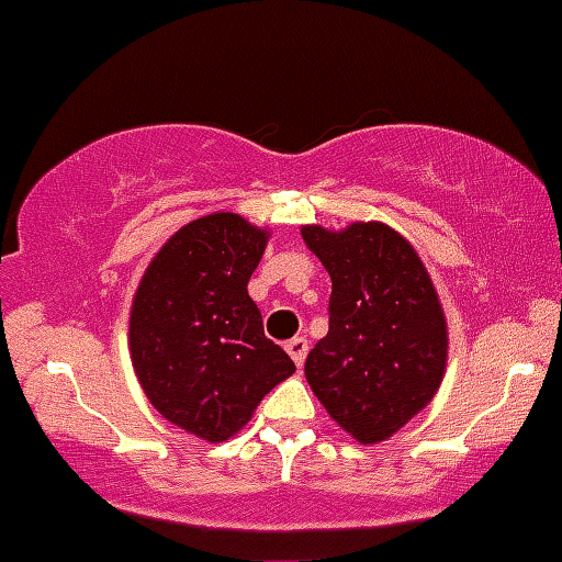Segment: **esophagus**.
Wrapping results in <instances>:
<instances>
[{"label": "esophagus", "mask_w": 562, "mask_h": 562, "mask_svg": "<svg viewBox=\"0 0 562 562\" xmlns=\"http://www.w3.org/2000/svg\"><path fill=\"white\" fill-rule=\"evenodd\" d=\"M285 349H288V355L293 357V362L295 366H304V360H306V351H310V344H306V338H301V336H295V338H291V341L285 344Z\"/></svg>", "instance_id": "1"}]
</instances>
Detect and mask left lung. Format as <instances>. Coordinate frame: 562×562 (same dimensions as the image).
Here are the masks:
<instances>
[{"label": "left lung", "instance_id": "8db88e82", "mask_svg": "<svg viewBox=\"0 0 562 562\" xmlns=\"http://www.w3.org/2000/svg\"><path fill=\"white\" fill-rule=\"evenodd\" d=\"M328 269L330 328L306 357L328 416L362 446L390 440L431 403L448 362V323L427 267L381 221L301 226Z\"/></svg>", "mask_w": 562, "mask_h": 562}]
</instances>
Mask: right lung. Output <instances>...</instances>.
I'll return each instance as SVG.
<instances>
[{
    "instance_id": "right-lung-1",
    "label": "right lung",
    "mask_w": 562,
    "mask_h": 562,
    "mask_svg": "<svg viewBox=\"0 0 562 562\" xmlns=\"http://www.w3.org/2000/svg\"><path fill=\"white\" fill-rule=\"evenodd\" d=\"M269 229L237 213L181 226L146 267L131 306V360L149 403L176 427L224 442L295 373L263 336L248 295Z\"/></svg>"
}]
</instances>
